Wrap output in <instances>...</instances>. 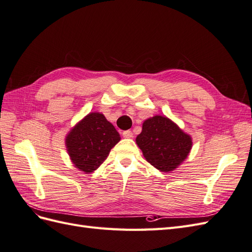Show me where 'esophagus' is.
Segmentation results:
<instances>
[{"instance_id": "1", "label": "esophagus", "mask_w": 252, "mask_h": 252, "mask_svg": "<svg viewBox=\"0 0 252 252\" xmlns=\"http://www.w3.org/2000/svg\"><path fill=\"white\" fill-rule=\"evenodd\" d=\"M123 136H124V138H126V139H131L132 136H133V133L130 130H125L123 132Z\"/></svg>"}]
</instances>
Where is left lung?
<instances>
[{
    "mask_svg": "<svg viewBox=\"0 0 252 252\" xmlns=\"http://www.w3.org/2000/svg\"><path fill=\"white\" fill-rule=\"evenodd\" d=\"M135 141L147 162L162 172L178 168L192 147L191 136L162 116L145 121Z\"/></svg>",
    "mask_w": 252,
    "mask_h": 252,
    "instance_id": "8db88e82",
    "label": "left lung"
}]
</instances>
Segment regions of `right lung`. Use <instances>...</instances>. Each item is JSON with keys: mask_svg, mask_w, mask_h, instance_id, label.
I'll use <instances>...</instances> for the list:
<instances>
[{"mask_svg": "<svg viewBox=\"0 0 252 252\" xmlns=\"http://www.w3.org/2000/svg\"><path fill=\"white\" fill-rule=\"evenodd\" d=\"M121 140L114 126L100 112H91L67 134L65 142L71 162L81 171L91 173L108 157Z\"/></svg>", "mask_w": 252, "mask_h": 252, "instance_id": "right-lung-1", "label": "right lung"}]
</instances>
